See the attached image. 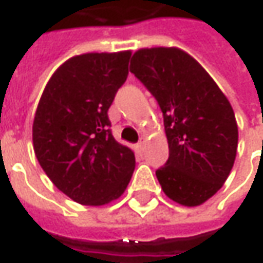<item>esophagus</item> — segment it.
Returning a JSON list of instances; mask_svg holds the SVG:
<instances>
[{
    "mask_svg": "<svg viewBox=\"0 0 263 263\" xmlns=\"http://www.w3.org/2000/svg\"><path fill=\"white\" fill-rule=\"evenodd\" d=\"M145 146H146V139H145V137H140V139H139V143H137V147H139L140 151H143Z\"/></svg>",
    "mask_w": 263,
    "mask_h": 263,
    "instance_id": "34e87169",
    "label": "esophagus"
}]
</instances>
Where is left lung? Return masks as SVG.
Listing matches in <instances>:
<instances>
[{"instance_id":"8db88e82","label":"left lung","mask_w":263,"mask_h":263,"mask_svg":"<svg viewBox=\"0 0 263 263\" xmlns=\"http://www.w3.org/2000/svg\"><path fill=\"white\" fill-rule=\"evenodd\" d=\"M130 71L164 116L170 157L157 170L164 193L183 206L202 205L226 183L237 154V123L227 96L178 48L139 49Z\"/></svg>"}]
</instances>
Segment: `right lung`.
Returning a JSON list of instances; mask_svg holds the SVG:
<instances>
[{"label": "right lung", "mask_w": 263, "mask_h": 263, "mask_svg": "<svg viewBox=\"0 0 263 263\" xmlns=\"http://www.w3.org/2000/svg\"><path fill=\"white\" fill-rule=\"evenodd\" d=\"M132 52H89L67 60L46 83L33 120V149L45 174L77 203L116 200L136 159L111 133L108 109L128 74Z\"/></svg>", "instance_id": "right-lung-1"}]
</instances>
